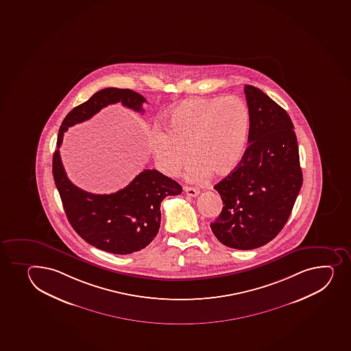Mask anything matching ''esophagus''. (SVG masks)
<instances>
[{"label": "esophagus", "instance_id": "34e87169", "mask_svg": "<svg viewBox=\"0 0 351 351\" xmlns=\"http://www.w3.org/2000/svg\"><path fill=\"white\" fill-rule=\"evenodd\" d=\"M184 191L189 197H197L200 193L199 189L190 188V186H185Z\"/></svg>", "mask_w": 351, "mask_h": 351}]
</instances>
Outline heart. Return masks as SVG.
Listing matches in <instances>:
<instances>
[{"mask_svg":"<svg viewBox=\"0 0 351 351\" xmlns=\"http://www.w3.org/2000/svg\"><path fill=\"white\" fill-rule=\"evenodd\" d=\"M166 134L156 132L151 151L166 176H178L189 161V181L202 182L213 173L226 176L239 167L249 139V107L239 97L190 98L165 114Z\"/></svg>","mask_w":351,"mask_h":351,"instance_id":"b5f03b06","label":"heart"}]
</instances>
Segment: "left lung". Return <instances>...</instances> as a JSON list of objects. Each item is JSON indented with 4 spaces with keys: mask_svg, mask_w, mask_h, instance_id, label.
Returning a JSON list of instances; mask_svg holds the SVG:
<instances>
[{
    "mask_svg": "<svg viewBox=\"0 0 351 351\" xmlns=\"http://www.w3.org/2000/svg\"><path fill=\"white\" fill-rule=\"evenodd\" d=\"M244 92L250 145L239 167L214 186L224 206L210 229L223 245L252 250L271 242L285 227L303 173L288 112L257 87L245 85Z\"/></svg>",
    "mask_w": 351,
    "mask_h": 351,
    "instance_id": "1",
    "label": "left lung"
}]
</instances>
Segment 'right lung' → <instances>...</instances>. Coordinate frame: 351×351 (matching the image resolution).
Masks as SVG:
<instances>
[{"label":"right lung","mask_w":351,"mask_h":351,"mask_svg":"<svg viewBox=\"0 0 351 351\" xmlns=\"http://www.w3.org/2000/svg\"><path fill=\"white\" fill-rule=\"evenodd\" d=\"M121 102L144 112L146 99L128 88L108 87L65 116L53 156V176L63 208L77 234L90 245L114 254H130L144 249L159 232L160 204L167 195H178L182 186L156 169H145L125 188L110 195H94L71 183L62 165L58 148L70 127L90 119L108 105Z\"/></svg>","instance_id":"add662e5"}]
</instances>
